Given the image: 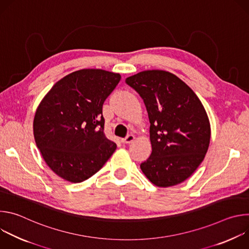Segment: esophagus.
<instances>
[{
  "label": "esophagus",
  "mask_w": 249,
  "mask_h": 249,
  "mask_svg": "<svg viewBox=\"0 0 249 249\" xmlns=\"http://www.w3.org/2000/svg\"><path fill=\"white\" fill-rule=\"evenodd\" d=\"M134 140H135V136L132 135V134H130V135H128L126 138L122 139L121 142H122L123 144H130V143H132V142H133Z\"/></svg>",
  "instance_id": "obj_1"
}]
</instances>
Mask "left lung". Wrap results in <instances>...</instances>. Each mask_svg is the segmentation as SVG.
Segmentation results:
<instances>
[{
    "instance_id": "8db88e82",
    "label": "left lung",
    "mask_w": 249,
    "mask_h": 249,
    "mask_svg": "<svg viewBox=\"0 0 249 249\" xmlns=\"http://www.w3.org/2000/svg\"><path fill=\"white\" fill-rule=\"evenodd\" d=\"M143 98L149 115L152 154L140 167L156 186L186 180L208 151L211 126L195 92L178 77L148 70L126 79Z\"/></svg>"
}]
</instances>
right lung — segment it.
<instances>
[{"instance_id":"add662e5","label":"right lung","mask_w":249,"mask_h":249,"mask_svg":"<svg viewBox=\"0 0 249 249\" xmlns=\"http://www.w3.org/2000/svg\"><path fill=\"white\" fill-rule=\"evenodd\" d=\"M120 80L108 71L79 70L58 81L39 103L33 120L35 143L61 178L87 180L116 150L103 131L102 105Z\"/></svg>"}]
</instances>
